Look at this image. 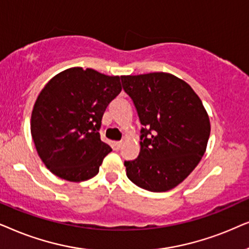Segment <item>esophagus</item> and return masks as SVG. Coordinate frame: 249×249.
I'll return each instance as SVG.
<instances>
[{
  "label": "esophagus",
  "instance_id": "obj_1",
  "mask_svg": "<svg viewBox=\"0 0 249 249\" xmlns=\"http://www.w3.org/2000/svg\"><path fill=\"white\" fill-rule=\"evenodd\" d=\"M122 144H123V142L122 141H116V142H114V147H115V149H118L122 147Z\"/></svg>",
  "mask_w": 249,
  "mask_h": 249
}]
</instances>
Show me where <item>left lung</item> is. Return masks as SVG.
<instances>
[{"label": "left lung", "instance_id": "left-lung-1", "mask_svg": "<svg viewBox=\"0 0 249 249\" xmlns=\"http://www.w3.org/2000/svg\"><path fill=\"white\" fill-rule=\"evenodd\" d=\"M121 79L142 125L140 154L124 161L127 178L144 190H171L206 150L211 124L203 102L188 83L167 72Z\"/></svg>", "mask_w": 249, "mask_h": 249}]
</instances>
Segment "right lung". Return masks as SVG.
Returning <instances> with one entry per match:
<instances>
[{
    "label": "right lung",
    "instance_id": "1",
    "mask_svg": "<svg viewBox=\"0 0 249 249\" xmlns=\"http://www.w3.org/2000/svg\"><path fill=\"white\" fill-rule=\"evenodd\" d=\"M121 91L118 76L79 67L44 86L33 109L31 131L39 158L53 174L79 182L99 173L111 151L99 133L102 116Z\"/></svg>",
    "mask_w": 249,
    "mask_h": 249
}]
</instances>
